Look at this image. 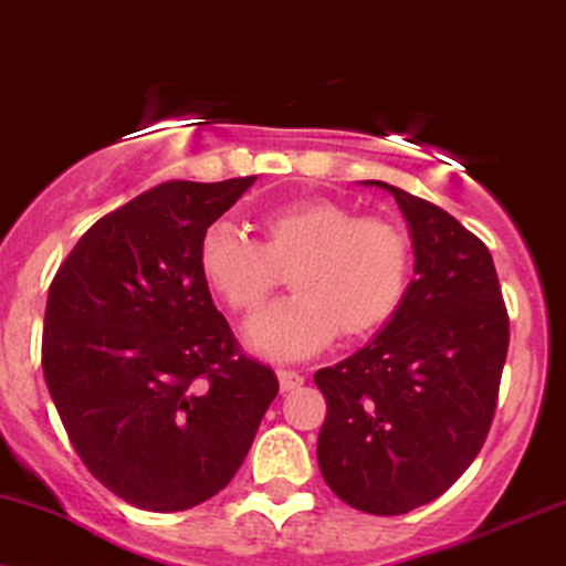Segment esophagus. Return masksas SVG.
Listing matches in <instances>:
<instances>
[{
	"label": "esophagus",
	"instance_id": "obj_1",
	"mask_svg": "<svg viewBox=\"0 0 566 566\" xmlns=\"http://www.w3.org/2000/svg\"><path fill=\"white\" fill-rule=\"evenodd\" d=\"M277 384H281V391H294L304 384V376L296 370H277Z\"/></svg>",
	"mask_w": 566,
	"mask_h": 566
}]
</instances>
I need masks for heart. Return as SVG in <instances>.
I'll list each match as a JSON object with an SVG mask.
<instances>
[{
  "instance_id": "heart-1",
  "label": "heart",
  "mask_w": 566,
  "mask_h": 566,
  "mask_svg": "<svg viewBox=\"0 0 566 566\" xmlns=\"http://www.w3.org/2000/svg\"><path fill=\"white\" fill-rule=\"evenodd\" d=\"M262 243L224 222L203 230L198 270L232 312L254 315L291 270L294 296L254 317L245 342L272 360H302L334 342L376 334L400 310L410 243L400 228L310 198L264 211Z\"/></svg>"
}]
</instances>
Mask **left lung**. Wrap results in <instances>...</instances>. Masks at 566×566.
I'll return each mask as SVG.
<instances>
[{"label": "left lung", "mask_w": 566, "mask_h": 566, "mask_svg": "<svg viewBox=\"0 0 566 566\" xmlns=\"http://www.w3.org/2000/svg\"><path fill=\"white\" fill-rule=\"evenodd\" d=\"M363 185L387 190L400 206L416 281L374 342L315 374L328 402L317 463L352 509L397 516L440 497L482 450L509 352V315L480 238L395 185Z\"/></svg>", "instance_id": "left-lung-1"}]
</instances>
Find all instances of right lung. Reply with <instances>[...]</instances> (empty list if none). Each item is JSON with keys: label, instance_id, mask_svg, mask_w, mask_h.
<instances>
[{"label": "right lung", "instance_id": "add662e5", "mask_svg": "<svg viewBox=\"0 0 566 566\" xmlns=\"http://www.w3.org/2000/svg\"><path fill=\"white\" fill-rule=\"evenodd\" d=\"M254 179L143 192L97 219L50 285L46 389L84 467L137 509L185 511L228 488L277 395L198 270L203 230Z\"/></svg>", "mask_w": 566, "mask_h": 566}]
</instances>
